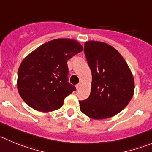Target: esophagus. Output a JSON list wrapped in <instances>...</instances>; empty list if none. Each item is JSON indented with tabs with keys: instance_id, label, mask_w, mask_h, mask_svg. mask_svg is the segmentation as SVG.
Wrapping results in <instances>:
<instances>
[{
	"instance_id": "34e87169",
	"label": "esophagus",
	"mask_w": 152,
	"mask_h": 152,
	"mask_svg": "<svg viewBox=\"0 0 152 152\" xmlns=\"http://www.w3.org/2000/svg\"><path fill=\"white\" fill-rule=\"evenodd\" d=\"M81 86H82V84H81V83H79V84L76 86V89H77V90H79V89L81 88Z\"/></svg>"
}]
</instances>
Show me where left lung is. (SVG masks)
I'll return each instance as SVG.
<instances>
[{"mask_svg":"<svg viewBox=\"0 0 152 152\" xmlns=\"http://www.w3.org/2000/svg\"><path fill=\"white\" fill-rule=\"evenodd\" d=\"M84 52L92 82L88 98L79 101L80 110L91 118L113 117L133 97L134 76L121 54L109 44L88 41Z\"/></svg>","mask_w":152,"mask_h":152,"instance_id":"8db88e82","label":"left lung"}]
</instances>
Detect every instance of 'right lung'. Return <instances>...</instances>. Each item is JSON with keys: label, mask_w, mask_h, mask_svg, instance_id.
<instances>
[{"label": "right lung", "mask_w": 152, "mask_h": 152, "mask_svg": "<svg viewBox=\"0 0 152 152\" xmlns=\"http://www.w3.org/2000/svg\"><path fill=\"white\" fill-rule=\"evenodd\" d=\"M83 50L75 39H55L30 53L18 70L17 88L22 100L39 112L60 109L76 90L68 83L67 61Z\"/></svg>", "instance_id": "right-lung-1"}]
</instances>
